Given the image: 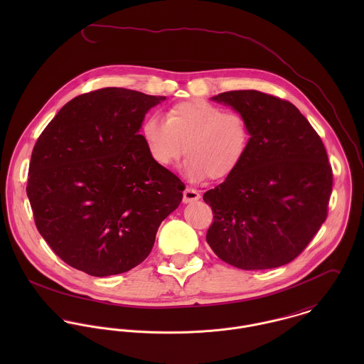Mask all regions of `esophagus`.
Here are the masks:
<instances>
[{
	"label": "esophagus",
	"mask_w": 364,
	"mask_h": 364,
	"mask_svg": "<svg viewBox=\"0 0 364 364\" xmlns=\"http://www.w3.org/2000/svg\"><path fill=\"white\" fill-rule=\"evenodd\" d=\"M199 199H200V195H199L196 191H193V189H191V188H186V189L183 191V203H185V205L192 203V202H196V200H199Z\"/></svg>",
	"instance_id": "1"
}]
</instances>
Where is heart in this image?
<instances>
[{
    "mask_svg": "<svg viewBox=\"0 0 364 364\" xmlns=\"http://www.w3.org/2000/svg\"><path fill=\"white\" fill-rule=\"evenodd\" d=\"M141 136L151 158L164 166L179 159L185 150L183 169L191 181L228 176L251 146V129L244 116L200 100L175 105L166 119L147 116Z\"/></svg>",
    "mask_w": 364,
    "mask_h": 364,
    "instance_id": "obj_1",
    "label": "heart"
}]
</instances>
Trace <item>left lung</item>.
<instances>
[{"instance_id": "8db88e82", "label": "left lung", "mask_w": 364, "mask_h": 364, "mask_svg": "<svg viewBox=\"0 0 364 364\" xmlns=\"http://www.w3.org/2000/svg\"><path fill=\"white\" fill-rule=\"evenodd\" d=\"M244 116L251 146L242 164L203 195L213 210L206 241L244 270L297 258L326 218L332 169L322 140L290 102L254 90L211 98Z\"/></svg>"}]
</instances>
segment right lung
I'll return each instance as SVG.
<instances>
[{"label": "right lung", "mask_w": 364, "mask_h": 364, "mask_svg": "<svg viewBox=\"0 0 364 364\" xmlns=\"http://www.w3.org/2000/svg\"><path fill=\"white\" fill-rule=\"evenodd\" d=\"M165 97L102 88L64 105L38 139L26 193L35 223L67 264L91 276L146 259L183 183L151 158L140 134Z\"/></svg>", "instance_id": "1"}]
</instances>
